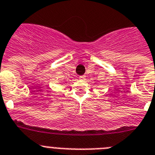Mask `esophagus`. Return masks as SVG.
Segmentation results:
<instances>
[{"label": "esophagus", "mask_w": 155, "mask_h": 155, "mask_svg": "<svg viewBox=\"0 0 155 155\" xmlns=\"http://www.w3.org/2000/svg\"><path fill=\"white\" fill-rule=\"evenodd\" d=\"M79 78V79H81V80H84L86 78V76H84V75H83V76H80Z\"/></svg>", "instance_id": "34e87169"}]
</instances>
